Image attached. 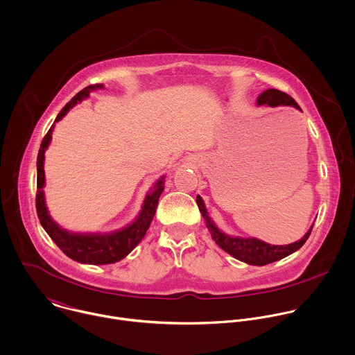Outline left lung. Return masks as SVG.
Here are the masks:
<instances>
[{
    "label": "left lung",
    "instance_id": "obj_1",
    "mask_svg": "<svg viewBox=\"0 0 355 355\" xmlns=\"http://www.w3.org/2000/svg\"><path fill=\"white\" fill-rule=\"evenodd\" d=\"M257 105H268V107L288 105V107H294V108L300 110V107L294 101V98H291L288 94H286L280 90H276V89H268L263 93H261L257 98ZM197 205L200 208V212L202 214V218L205 219V225L211 233L212 240L223 251L230 254L233 258L243 261L248 265L263 266L266 263L279 261V259L295 252L308 240L312 226H313L312 225L309 227V230L298 241H294V243L286 244V245H273V244L265 243L255 237H239V236L226 234L211 219V216L208 215V211L205 208V204L200 196H197Z\"/></svg>",
    "mask_w": 355,
    "mask_h": 355
}]
</instances>
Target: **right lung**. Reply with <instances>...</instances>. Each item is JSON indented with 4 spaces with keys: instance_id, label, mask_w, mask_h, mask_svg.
I'll return each mask as SVG.
<instances>
[{
    "instance_id": "obj_1",
    "label": "right lung",
    "mask_w": 355,
    "mask_h": 355,
    "mask_svg": "<svg viewBox=\"0 0 355 355\" xmlns=\"http://www.w3.org/2000/svg\"><path fill=\"white\" fill-rule=\"evenodd\" d=\"M100 89H104V85L87 86L86 89L79 92L61 110V112L55 118V122L50 128L49 133L44 136L39 150V155H37L36 208H37L40 223L44 227V230L49 233L51 240L64 251V254H67L73 261H78L80 263H90V265L115 263L123 259L129 252L133 251V248L143 240V237L146 236L151 225V220L155 215L158 200L164 191V183H165V176H161L147 193L137 218L128 226L111 233H73L67 229H62L50 216L49 208L46 205L44 190H43V187L46 186L44 154L51 143L54 126L58 121H61L69 112L71 108H73L76 104L86 100L92 92H96Z\"/></svg>"
}]
</instances>
